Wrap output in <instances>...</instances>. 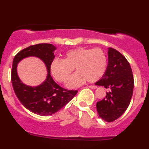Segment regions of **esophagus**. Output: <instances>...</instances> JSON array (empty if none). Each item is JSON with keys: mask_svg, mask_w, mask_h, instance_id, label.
<instances>
[{"mask_svg": "<svg viewBox=\"0 0 149 149\" xmlns=\"http://www.w3.org/2000/svg\"><path fill=\"white\" fill-rule=\"evenodd\" d=\"M88 87L90 88H92V89H95V88H97L96 86H95V85H91V86H89Z\"/></svg>", "mask_w": 149, "mask_h": 149, "instance_id": "34e87169", "label": "esophagus"}]
</instances>
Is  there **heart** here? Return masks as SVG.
I'll use <instances>...</instances> for the list:
<instances>
[{"label":"heart","instance_id":"1","mask_svg":"<svg viewBox=\"0 0 149 149\" xmlns=\"http://www.w3.org/2000/svg\"><path fill=\"white\" fill-rule=\"evenodd\" d=\"M107 57L101 48H78L67 51L63 59L56 58L50 65L53 77L60 83L68 81L75 68L77 70L67 83L69 88L78 87L87 81L93 83L104 75L107 68Z\"/></svg>","mask_w":149,"mask_h":149}]
</instances>
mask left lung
Returning <instances> with one entry per match:
<instances>
[{
    "mask_svg": "<svg viewBox=\"0 0 149 149\" xmlns=\"http://www.w3.org/2000/svg\"><path fill=\"white\" fill-rule=\"evenodd\" d=\"M109 63L104 75L96 85L109 88L106 95L96 103L100 118L107 122L116 120L126 111L131 102L134 81L127 59L114 48L108 51Z\"/></svg>",
    "mask_w": 149,
    "mask_h": 149,
    "instance_id": "obj_1",
    "label": "left lung"
}]
</instances>
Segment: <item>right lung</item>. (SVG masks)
Masks as SVG:
<instances>
[{
	"label": "right lung",
	"mask_w": 149,
	"mask_h": 149,
	"mask_svg": "<svg viewBox=\"0 0 149 149\" xmlns=\"http://www.w3.org/2000/svg\"><path fill=\"white\" fill-rule=\"evenodd\" d=\"M56 47L50 43H40L24 48L15 55L11 70V81L14 92L23 106L40 116L52 115L66 105L78 93L58 85L51 77L50 65L54 59ZM36 56L46 64L48 74L44 82L38 87H29L18 78L17 64L22 59Z\"/></svg>",
	"instance_id": "right-lung-1"
}]
</instances>
